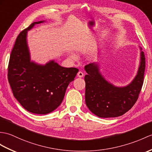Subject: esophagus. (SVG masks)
Instances as JSON below:
<instances>
[{"label": "esophagus", "mask_w": 152, "mask_h": 152, "mask_svg": "<svg viewBox=\"0 0 152 152\" xmlns=\"http://www.w3.org/2000/svg\"><path fill=\"white\" fill-rule=\"evenodd\" d=\"M77 76H78L79 77H82L84 75H83V73L82 71H79L78 72H77Z\"/></svg>", "instance_id": "esophagus-1"}]
</instances>
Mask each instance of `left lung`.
Wrapping results in <instances>:
<instances>
[{
    "mask_svg": "<svg viewBox=\"0 0 152 152\" xmlns=\"http://www.w3.org/2000/svg\"><path fill=\"white\" fill-rule=\"evenodd\" d=\"M140 49V61L137 75L124 87L115 86L104 78L96 63L85 66L86 103L93 114L101 118L117 117L131 109L138 99L145 70V57Z\"/></svg>",
    "mask_w": 152,
    "mask_h": 152,
    "instance_id": "left-lung-1",
    "label": "left lung"
}]
</instances>
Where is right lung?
<instances>
[{
  "label": "right lung",
  "instance_id": "1",
  "mask_svg": "<svg viewBox=\"0 0 152 152\" xmlns=\"http://www.w3.org/2000/svg\"><path fill=\"white\" fill-rule=\"evenodd\" d=\"M31 23L17 37L8 65V81L13 96L22 106L34 114L46 115L54 111L64 98L69 84L78 69L65 68L54 60L45 65L31 61L27 33L36 24Z\"/></svg>",
  "mask_w": 152,
  "mask_h": 152
}]
</instances>
